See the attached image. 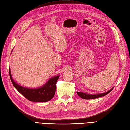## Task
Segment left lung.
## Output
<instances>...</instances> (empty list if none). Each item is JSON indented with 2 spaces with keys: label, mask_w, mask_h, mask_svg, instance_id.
<instances>
[{
  "label": "left lung",
  "mask_w": 130,
  "mask_h": 130,
  "mask_svg": "<svg viewBox=\"0 0 130 130\" xmlns=\"http://www.w3.org/2000/svg\"><path fill=\"white\" fill-rule=\"evenodd\" d=\"M114 88V87H113ZM113 88H112L109 91H108V92H106L105 93H100V94H96V95H90V94H87V93H85L82 92H77L78 95L79 96H80L81 98H82L83 99H86V100H89V99H96V98H98L100 97H102V96H105L108 94L110 91L113 90Z\"/></svg>",
  "instance_id": "1"
}]
</instances>
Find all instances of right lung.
<instances>
[{"mask_svg":"<svg viewBox=\"0 0 130 130\" xmlns=\"http://www.w3.org/2000/svg\"><path fill=\"white\" fill-rule=\"evenodd\" d=\"M9 77L14 87L27 100L34 102H46L50 101L55 95L57 80L59 76L51 78L43 87L37 89L23 87L14 82L12 78L11 70L9 69Z\"/></svg>","mask_w":130,"mask_h":130,"instance_id":"add662e5","label":"right lung"}]
</instances>
